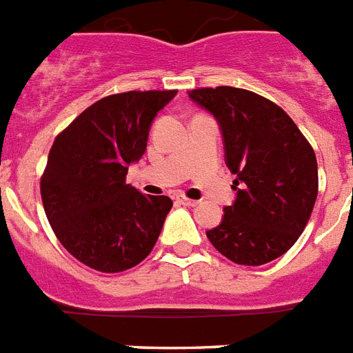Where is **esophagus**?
<instances>
[{"mask_svg": "<svg viewBox=\"0 0 353 353\" xmlns=\"http://www.w3.org/2000/svg\"><path fill=\"white\" fill-rule=\"evenodd\" d=\"M179 202L182 205H188V208H194V205L199 204L196 200H191V199H185V196H179Z\"/></svg>", "mask_w": 353, "mask_h": 353, "instance_id": "1", "label": "esophagus"}]
</instances>
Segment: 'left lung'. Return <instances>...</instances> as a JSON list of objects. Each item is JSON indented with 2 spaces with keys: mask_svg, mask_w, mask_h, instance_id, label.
<instances>
[{
  "mask_svg": "<svg viewBox=\"0 0 353 353\" xmlns=\"http://www.w3.org/2000/svg\"><path fill=\"white\" fill-rule=\"evenodd\" d=\"M188 94L219 122L225 165L235 174V202L205 235L235 264L275 261L297 242L314 211V149L292 118L261 94L225 85Z\"/></svg>",
  "mask_w": 353,
  "mask_h": 353,
  "instance_id": "obj_1",
  "label": "left lung"
}]
</instances>
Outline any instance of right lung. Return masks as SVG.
<instances>
[{
    "mask_svg": "<svg viewBox=\"0 0 353 353\" xmlns=\"http://www.w3.org/2000/svg\"><path fill=\"white\" fill-rule=\"evenodd\" d=\"M176 91H129L87 107L56 137L39 190L61 246L85 266L125 272L151 253L173 200L125 184L154 117Z\"/></svg>",
    "mask_w": 353,
    "mask_h": 353,
    "instance_id": "1",
    "label": "right lung"
}]
</instances>
